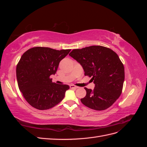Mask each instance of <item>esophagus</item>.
Segmentation results:
<instances>
[{
	"label": "esophagus",
	"mask_w": 147,
	"mask_h": 147,
	"mask_svg": "<svg viewBox=\"0 0 147 147\" xmlns=\"http://www.w3.org/2000/svg\"><path fill=\"white\" fill-rule=\"evenodd\" d=\"M70 88L71 89H75H75L78 88V86L74 85V84H71V85H70Z\"/></svg>",
	"instance_id": "1"
}]
</instances>
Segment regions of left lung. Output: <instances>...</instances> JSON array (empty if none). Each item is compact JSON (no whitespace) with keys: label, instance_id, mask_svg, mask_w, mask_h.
<instances>
[{"label":"left lung","instance_id":"1","mask_svg":"<svg viewBox=\"0 0 147 147\" xmlns=\"http://www.w3.org/2000/svg\"><path fill=\"white\" fill-rule=\"evenodd\" d=\"M69 55L80 64L84 75L95 84L92 91L84 88L86 96L82 104L95 110H104L112 106L121 95L124 80L123 64L116 53L102 46L74 49Z\"/></svg>","mask_w":147,"mask_h":147}]
</instances>
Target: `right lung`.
I'll use <instances>...</instances> for the list:
<instances>
[{
  "mask_svg": "<svg viewBox=\"0 0 147 147\" xmlns=\"http://www.w3.org/2000/svg\"><path fill=\"white\" fill-rule=\"evenodd\" d=\"M71 50H56L35 47L23 53L16 65V78L20 90L28 103L38 110H47L64 99L69 86L52 82L60 61Z\"/></svg>",
  "mask_w": 147,
  "mask_h": 147,
  "instance_id": "right-lung-1",
  "label": "right lung"
}]
</instances>
